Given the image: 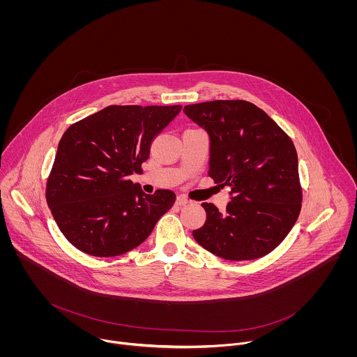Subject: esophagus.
<instances>
[{"instance_id": "esophagus-1", "label": "esophagus", "mask_w": 357, "mask_h": 357, "mask_svg": "<svg viewBox=\"0 0 357 357\" xmlns=\"http://www.w3.org/2000/svg\"><path fill=\"white\" fill-rule=\"evenodd\" d=\"M188 202H190V201H188L185 197H183V195H178L177 199H176V204H177V206H184V204H187Z\"/></svg>"}]
</instances>
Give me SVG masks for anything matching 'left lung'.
I'll use <instances>...</instances> for the list:
<instances>
[{"label": "left lung", "instance_id": "8db88e82", "mask_svg": "<svg viewBox=\"0 0 357 357\" xmlns=\"http://www.w3.org/2000/svg\"><path fill=\"white\" fill-rule=\"evenodd\" d=\"M210 137L208 176L229 187L225 211L202 204L206 222L192 231L207 252L231 261L271 253L296 224L303 202L291 139L261 108L245 100L184 107Z\"/></svg>", "mask_w": 357, "mask_h": 357}]
</instances>
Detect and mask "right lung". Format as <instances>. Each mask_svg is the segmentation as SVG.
<instances>
[{
  "label": "right lung",
  "instance_id": "right-lung-1",
  "mask_svg": "<svg viewBox=\"0 0 357 357\" xmlns=\"http://www.w3.org/2000/svg\"><path fill=\"white\" fill-rule=\"evenodd\" d=\"M180 111L181 105H108L64 132L45 195L73 246L115 257L150 236L176 194L158 190L147 195L128 176L143 172L153 139Z\"/></svg>",
  "mask_w": 357,
  "mask_h": 357
}]
</instances>
